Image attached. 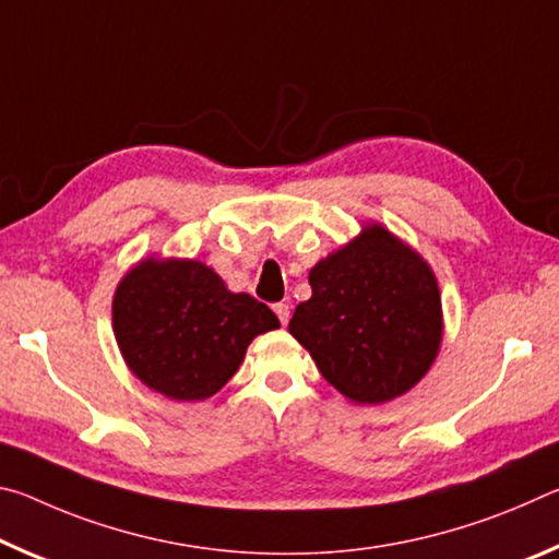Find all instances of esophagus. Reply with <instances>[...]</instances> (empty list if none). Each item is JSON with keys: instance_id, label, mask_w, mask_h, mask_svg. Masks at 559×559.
Returning <instances> with one entry per match:
<instances>
[{"instance_id": "esophagus-1", "label": "esophagus", "mask_w": 559, "mask_h": 559, "mask_svg": "<svg viewBox=\"0 0 559 559\" xmlns=\"http://www.w3.org/2000/svg\"><path fill=\"white\" fill-rule=\"evenodd\" d=\"M273 310H276L281 325H288V320H290V306H288V302H276V306H273Z\"/></svg>"}]
</instances>
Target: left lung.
Listing matches in <instances>:
<instances>
[{"mask_svg": "<svg viewBox=\"0 0 559 559\" xmlns=\"http://www.w3.org/2000/svg\"><path fill=\"white\" fill-rule=\"evenodd\" d=\"M308 281L313 296L288 330L340 394L390 402L427 374L441 343V298L419 253L372 224Z\"/></svg>", "mask_w": 559, "mask_h": 559, "instance_id": "1", "label": "left lung"}]
</instances>
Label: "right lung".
<instances>
[{
  "mask_svg": "<svg viewBox=\"0 0 559 559\" xmlns=\"http://www.w3.org/2000/svg\"><path fill=\"white\" fill-rule=\"evenodd\" d=\"M281 323L249 293L226 290L200 261H143L120 281L112 328L138 380L179 402L206 400L239 370L246 347Z\"/></svg>",
  "mask_w": 559,
  "mask_h": 559,
  "instance_id": "obj_1",
  "label": "right lung"
}]
</instances>
